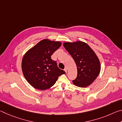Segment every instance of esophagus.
<instances>
[{"label":"esophagus","mask_w":122,"mask_h":122,"mask_svg":"<svg viewBox=\"0 0 122 122\" xmlns=\"http://www.w3.org/2000/svg\"><path fill=\"white\" fill-rule=\"evenodd\" d=\"M64 71H65V72H66V73H67V68H65V69H64Z\"/></svg>","instance_id":"1"}]
</instances>
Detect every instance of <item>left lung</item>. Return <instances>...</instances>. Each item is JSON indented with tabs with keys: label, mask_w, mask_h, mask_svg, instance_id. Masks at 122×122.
<instances>
[{
	"label": "left lung",
	"mask_w": 122,
	"mask_h": 122,
	"mask_svg": "<svg viewBox=\"0 0 122 122\" xmlns=\"http://www.w3.org/2000/svg\"><path fill=\"white\" fill-rule=\"evenodd\" d=\"M63 46L74 60L77 75L73 83L79 87H86L93 82L101 71L98 57L86 43L82 41L65 42Z\"/></svg>",
	"instance_id": "8db88e82"
}]
</instances>
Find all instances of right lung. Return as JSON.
Returning <instances> with one entry per match:
<instances>
[{"label": "right lung", "instance_id": "obj_1", "mask_svg": "<svg viewBox=\"0 0 122 122\" xmlns=\"http://www.w3.org/2000/svg\"><path fill=\"white\" fill-rule=\"evenodd\" d=\"M59 41L44 39L30 48L22 60V73L26 80L37 89L46 90L51 87L59 76L65 71L57 67L51 59L54 51L61 46Z\"/></svg>", "mask_w": 122, "mask_h": 122}]
</instances>
